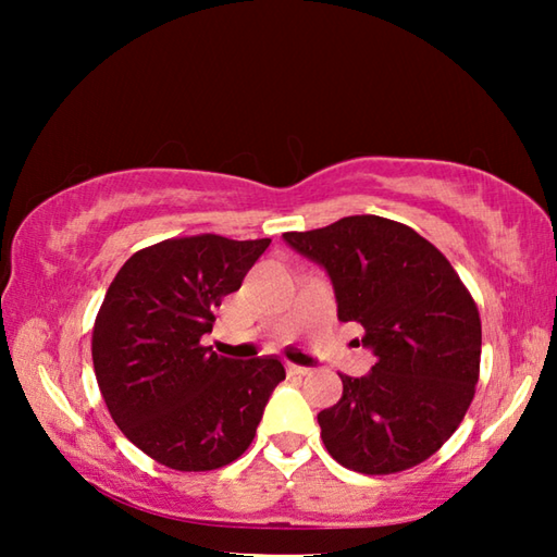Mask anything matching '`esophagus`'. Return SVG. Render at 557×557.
Returning a JSON list of instances; mask_svg holds the SVG:
<instances>
[{
    "label": "esophagus",
    "instance_id": "esophagus-1",
    "mask_svg": "<svg viewBox=\"0 0 557 557\" xmlns=\"http://www.w3.org/2000/svg\"><path fill=\"white\" fill-rule=\"evenodd\" d=\"M287 373L289 375H307L309 369H305V366H297V363H287Z\"/></svg>",
    "mask_w": 557,
    "mask_h": 557
}]
</instances>
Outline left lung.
Segmentation results:
<instances>
[{
	"mask_svg": "<svg viewBox=\"0 0 557 557\" xmlns=\"http://www.w3.org/2000/svg\"><path fill=\"white\" fill-rule=\"evenodd\" d=\"M282 238L326 270L338 322L361 324L375 356L361 379L342 375V398L317 414L329 455L361 474H395L435 455L465 420L482 358V322L455 268L381 215Z\"/></svg>",
	"mask_w": 557,
	"mask_h": 557,
	"instance_id": "left-lung-1",
	"label": "left lung"
}]
</instances>
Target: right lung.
I'll use <instances>...</instances> for the list:
<instances>
[{
  "label": "right lung",
  "mask_w": 557,
  "mask_h": 557,
  "mask_svg": "<svg viewBox=\"0 0 557 557\" xmlns=\"http://www.w3.org/2000/svg\"><path fill=\"white\" fill-rule=\"evenodd\" d=\"M268 245L213 233L162 240L135 252L110 282L92 326L96 379L122 435L159 465H231L285 381L277 356L235 361L201 346L213 307L240 289Z\"/></svg>",
  "instance_id": "1"
}]
</instances>
